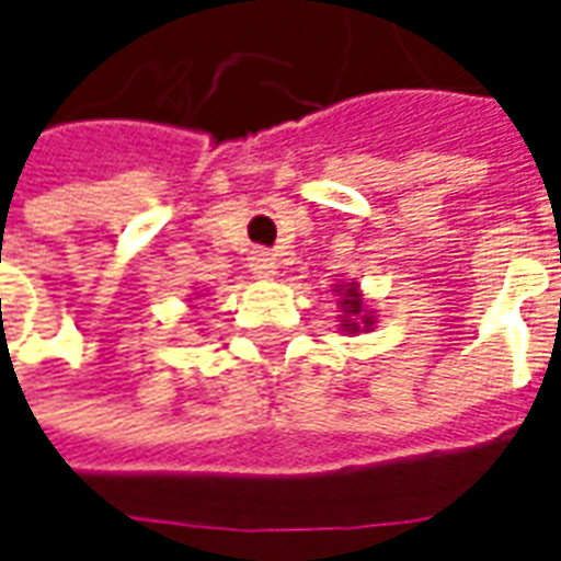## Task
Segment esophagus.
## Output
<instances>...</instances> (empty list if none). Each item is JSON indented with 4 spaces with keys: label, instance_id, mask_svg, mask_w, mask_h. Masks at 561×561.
I'll use <instances>...</instances> for the list:
<instances>
[{
    "label": "esophagus",
    "instance_id": "1",
    "mask_svg": "<svg viewBox=\"0 0 561 561\" xmlns=\"http://www.w3.org/2000/svg\"><path fill=\"white\" fill-rule=\"evenodd\" d=\"M249 267L255 273L257 279H270V276H276V257L264 252V249H255L252 255H249Z\"/></svg>",
    "mask_w": 561,
    "mask_h": 561
}]
</instances>
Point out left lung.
Returning a JSON list of instances; mask_svg holds the SVG:
<instances>
[{
	"label": "left lung",
	"mask_w": 561,
	"mask_h": 561,
	"mask_svg": "<svg viewBox=\"0 0 561 561\" xmlns=\"http://www.w3.org/2000/svg\"><path fill=\"white\" fill-rule=\"evenodd\" d=\"M333 291L340 294V306H342V330L345 333H360V330H373L376 328V316L366 309L364 294L354 282H342L336 285Z\"/></svg>",
	"instance_id": "obj_1"
}]
</instances>
